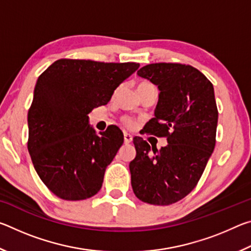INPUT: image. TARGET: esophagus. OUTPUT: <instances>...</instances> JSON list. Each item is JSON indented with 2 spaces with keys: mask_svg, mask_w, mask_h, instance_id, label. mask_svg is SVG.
I'll use <instances>...</instances> for the list:
<instances>
[{
  "mask_svg": "<svg viewBox=\"0 0 251 251\" xmlns=\"http://www.w3.org/2000/svg\"><path fill=\"white\" fill-rule=\"evenodd\" d=\"M131 141H133V136L125 133L124 134V143L125 144H129Z\"/></svg>",
  "mask_w": 251,
  "mask_h": 251,
  "instance_id": "1",
  "label": "esophagus"
}]
</instances>
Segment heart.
I'll return each instance as SVG.
<instances>
[{
    "mask_svg": "<svg viewBox=\"0 0 251 251\" xmlns=\"http://www.w3.org/2000/svg\"><path fill=\"white\" fill-rule=\"evenodd\" d=\"M151 86H152V85L150 84V83H147V82H141V83H138V85H137V92H141V91H143V90H145V88L151 87ZM124 122H125V124H126L127 126H129V127H131V126L134 125L133 121L128 120V118H126V120H125Z\"/></svg>",
    "mask_w": 251,
    "mask_h": 251,
    "instance_id": "obj_1",
    "label": "heart"
}]
</instances>
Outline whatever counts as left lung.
<instances>
[{
    "mask_svg": "<svg viewBox=\"0 0 251 251\" xmlns=\"http://www.w3.org/2000/svg\"><path fill=\"white\" fill-rule=\"evenodd\" d=\"M137 75L159 90L146 131L166 137L168 145L151 150L142 137H134L131 187L144 202L171 205L196 187L214 151L218 122L214 86L197 69L178 63L146 65Z\"/></svg>",
    "mask_w": 251,
    "mask_h": 251,
    "instance_id": "8db88e82",
    "label": "left lung"
}]
</instances>
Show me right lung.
Returning <instances> with one entry per match:
<instances>
[{
  "label": "right lung",
  "instance_id": "right-lung-1",
  "mask_svg": "<svg viewBox=\"0 0 251 251\" xmlns=\"http://www.w3.org/2000/svg\"><path fill=\"white\" fill-rule=\"evenodd\" d=\"M138 67L62 58L37 78L27 114V150L37 175L57 197L83 201L100 192L124 135L114 125L97 135L88 114L107 104Z\"/></svg>",
  "mask_w": 251,
  "mask_h": 251
}]
</instances>
